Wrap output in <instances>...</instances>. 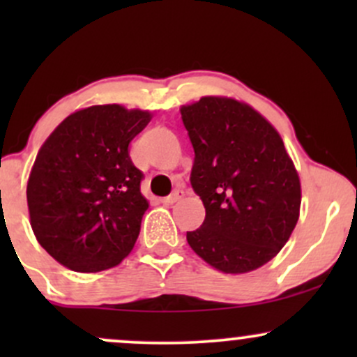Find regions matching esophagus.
I'll return each instance as SVG.
<instances>
[{"instance_id":"1","label":"esophagus","mask_w":357,"mask_h":357,"mask_svg":"<svg viewBox=\"0 0 357 357\" xmlns=\"http://www.w3.org/2000/svg\"><path fill=\"white\" fill-rule=\"evenodd\" d=\"M181 198H183V191L181 190H174L169 196H165V198H161V202L165 204H173L176 202H179Z\"/></svg>"}]
</instances>
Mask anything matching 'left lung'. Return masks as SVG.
<instances>
[{
  "mask_svg": "<svg viewBox=\"0 0 357 357\" xmlns=\"http://www.w3.org/2000/svg\"><path fill=\"white\" fill-rule=\"evenodd\" d=\"M195 149L191 186L206 216L186 233L196 255L225 273L252 272L280 252L296 228L301 181L284 141L250 105L203 97L181 107Z\"/></svg>",
  "mask_w": 357,
  "mask_h": 357,
  "instance_id": "obj_1",
  "label": "left lung"
}]
</instances>
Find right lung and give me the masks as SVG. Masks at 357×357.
<instances>
[{
	"instance_id": "1",
	"label": "right lung",
	"mask_w": 357,
	"mask_h": 357,
	"mask_svg": "<svg viewBox=\"0 0 357 357\" xmlns=\"http://www.w3.org/2000/svg\"><path fill=\"white\" fill-rule=\"evenodd\" d=\"M151 114L92 105L65 119L45 141L26 186L38 243L75 272L116 267L134 248L147 199L129 144Z\"/></svg>"
}]
</instances>
